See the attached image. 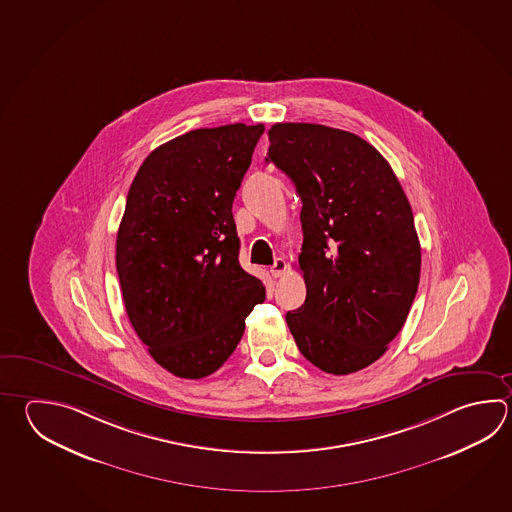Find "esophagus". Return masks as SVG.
Here are the masks:
<instances>
[{"label": "esophagus", "instance_id": "34e87169", "mask_svg": "<svg viewBox=\"0 0 512 512\" xmlns=\"http://www.w3.org/2000/svg\"><path fill=\"white\" fill-rule=\"evenodd\" d=\"M270 271L275 279H279V277L284 275V271H286V261H284V259H277V261L273 262Z\"/></svg>", "mask_w": 512, "mask_h": 512}]
</instances>
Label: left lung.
Segmentation results:
<instances>
[{
    "mask_svg": "<svg viewBox=\"0 0 512 512\" xmlns=\"http://www.w3.org/2000/svg\"><path fill=\"white\" fill-rule=\"evenodd\" d=\"M266 161L302 201L306 300L286 313L300 353L331 375L371 366L409 315L420 241L395 172L362 137L313 123L270 128Z\"/></svg>",
    "mask_w": 512,
    "mask_h": 512,
    "instance_id": "obj_1",
    "label": "left lung"
}]
</instances>
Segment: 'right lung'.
Instances as JSON below:
<instances>
[{
  "label": "right lung",
  "mask_w": 512,
  "mask_h": 512,
  "mask_svg": "<svg viewBox=\"0 0 512 512\" xmlns=\"http://www.w3.org/2000/svg\"><path fill=\"white\" fill-rule=\"evenodd\" d=\"M262 134L235 123L179 135L146 157L126 197L116 242L126 315L175 377L215 373L266 299L239 264L232 213Z\"/></svg>",
  "instance_id": "1"
}]
</instances>
